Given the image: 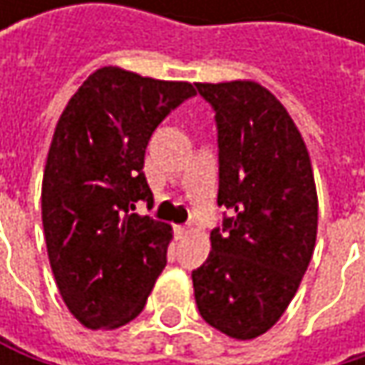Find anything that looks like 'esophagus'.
I'll use <instances>...</instances> for the list:
<instances>
[{
  "instance_id": "esophagus-1",
  "label": "esophagus",
  "mask_w": 365,
  "mask_h": 365,
  "mask_svg": "<svg viewBox=\"0 0 365 365\" xmlns=\"http://www.w3.org/2000/svg\"><path fill=\"white\" fill-rule=\"evenodd\" d=\"M187 232H190V228H187V226H175V235H178L180 239H182V237H185Z\"/></svg>"
}]
</instances>
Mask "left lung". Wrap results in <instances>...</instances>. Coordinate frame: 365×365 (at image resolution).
I'll return each instance as SVG.
<instances>
[{
	"mask_svg": "<svg viewBox=\"0 0 365 365\" xmlns=\"http://www.w3.org/2000/svg\"><path fill=\"white\" fill-rule=\"evenodd\" d=\"M194 86L215 111L217 205L230 211L192 270L194 298L209 326L252 340L285 313L313 257L311 158L287 110L257 82Z\"/></svg>",
	"mask_w": 365,
	"mask_h": 365,
	"instance_id": "obj_1",
	"label": "left lung"
}]
</instances>
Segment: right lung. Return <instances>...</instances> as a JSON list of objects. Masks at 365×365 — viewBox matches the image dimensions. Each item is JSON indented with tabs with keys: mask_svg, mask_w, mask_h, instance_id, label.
<instances>
[{
	"mask_svg": "<svg viewBox=\"0 0 365 365\" xmlns=\"http://www.w3.org/2000/svg\"><path fill=\"white\" fill-rule=\"evenodd\" d=\"M196 91L187 82L101 67L58 118L41 182L48 257L69 313L86 328L135 319L167 266L171 226L133 213L154 205L143 175L156 126Z\"/></svg>",
	"mask_w": 365,
	"mask_h": 365,
	"instance_id": "obj_1",
	"label": "right lung"
}]
</instances>
